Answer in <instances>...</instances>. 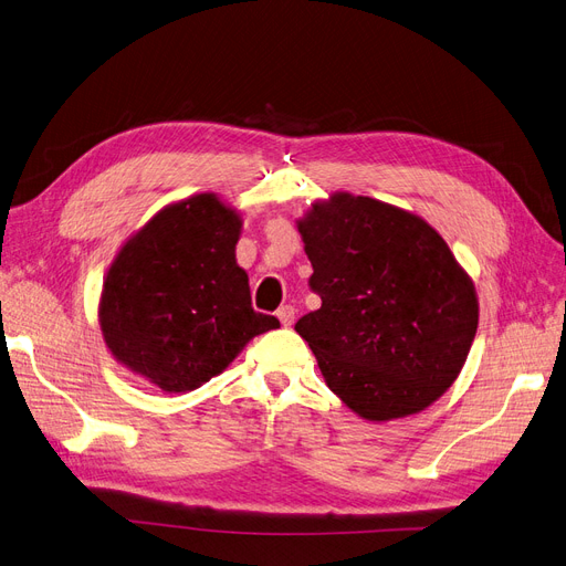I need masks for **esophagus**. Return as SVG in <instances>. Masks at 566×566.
Instances as JSON below:
<instances>
[{
  "label": "esophagus",
  "mask_w": 566,
  "mask_h": 566,
  "mask_svg": "<svg viewBox=\"0 0 566 566\" xmlns=\"http://www.w3.org/2000/svg\"><path fill=\"white\" fill-rule=\"evenodd\" d=\"M276 315H279V319H281V325H283V327H290L292 322H294V306L285 304V306H281V308L276 311Z\"/></svg>",
  "instance_id": "34e87169"
}]
</instances>
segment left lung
Returning a JSON list of instances; mask_svg holds the SVG:
<instances>
[{
    "label": "left lung",
    "instance_id": "1",
    "mask_svg": "<svg viewBox=\"0 0 566 566\" xmlns=\"http://www.w3.org/2000/svg\"><path fill=\"white\" fill-rule=\"evenodd\" d=\"M322 300L297 319L329 389L370 421L421 412L459 378L479 304L444 239L415 213L336 193L300 221Z\"/></svg>",
    "mask_w": 566,
    "mask_h": 566
}]
</instances>
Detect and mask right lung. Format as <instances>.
Returning <instances> with one entry per match:
<instances>
[{
	"mask_svg": "<svg viewBox=\"0 0 566 566\" xmlns=\"http://www.w3.org/2000/svg\"><path fill=\"white\" fill-rule=\"evenodd\" d=\"M241 221L202 193L164 209L115 258L101 294L111 353L170 394L219 375L253 336L279 329L251 306L234 260Z\"/></svg>",
	"mask_w": 566,
	"mask_h": 566,
	"instance_id": "right-lung-1",
	"label": "right lung"
}]
</instances>
